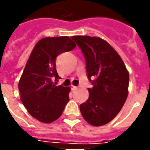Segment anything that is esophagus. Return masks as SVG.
<instances>
[{
	"label": "esophagus",
	"instance_id": "1",
	"mask_svg": "<svg viewBox=\"0 0 150 150\" xmlns=\"http://www.w3.org/2000/svg\"><path fill=\"white\" fill-rule=\"evenodd\" d=\"M77 87H76V86H72V90L73 91H75V90H77Z\"/></svg>",
	"mask_w": 150,
	"mask_h": 150
}]
</instances>
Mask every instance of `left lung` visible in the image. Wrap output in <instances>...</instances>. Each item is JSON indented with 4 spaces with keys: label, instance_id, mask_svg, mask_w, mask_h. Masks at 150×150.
I'll return each mask as SVG.
<instances>
[{
    "label": "left lung",
    "instance_id": "obj_1",
    "mask_svg": "<svg viewBox=\"0 0 150 150\" xmlns=\"http://www.w3.org/2000/svg\"><path fill=\"white\" fill-rule=\"evenodd\" d=\"M86 59L89 97L80 105L82 117L93 126L109 123L121 110L128 96L129 72L118 53L99 37H72Z\"/></svg>",
    "mask_w": 150,
    "mask_h": 150
}]
</instances>
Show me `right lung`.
Returning <instances> with one entry per match:
<instances>
[{
    "label": "right lung",
    "mask_w": 150,
    "mask_h": 150,
    "mask_svg": "<svg viewBox=\"0 0 150 150\" xmlns=\"http://www.w3.org/2000/svg\"><path fill=\"white\" fill-rule=\"evenodd\" d=\"M75 47L68 36L46 37L31 52L18 87L23 105L40 122L49 124L59 119L69 101L70 87L56 85L60 77L55 63L58 55Z\"/></svg>",
    "instance_id": "right-lung-1"
}]
</instances>
